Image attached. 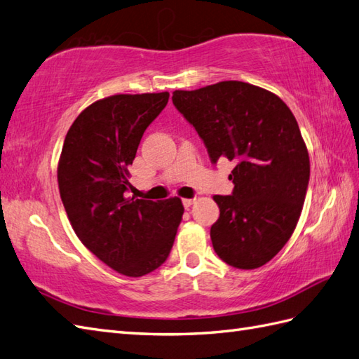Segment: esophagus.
I'll use <instances>...</instances> for the list:
<instances>
[{"label": "esophagus", "instance_id": "34e87169", "mask_svg": "<svg viewBox=\"0 0 359 359\" xmlns=\"http://www.w3.org/2000/svg\"><path fill=\"white\" fill-rule=\"evenodd\" d=\"M182 203H183V206H185V208H189L191 205L194 203V198H182Z\"/></svg>", "mask_w": 359, "mask_h": 359}]
</instances>
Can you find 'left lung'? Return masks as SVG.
<instances>
[{"label": "left lung", "mask_w": 359, "mask_h": 359, "mask_svg": "<svg viewBox=\"0 0 359 359\" xmlns=\"http://www.w3.org/2000/svg\"><path fill=\"white\" fill-rule=\"evenodd\" d=\"M172 104L212 163L236 162L232 194L214 196L220 208L211 226L215 254L232 268H260L292 236L309 185V154L295 116L271 91L240 81L176 90Z\"/></svg>", "instance_id": "left-lung-1"}]
</instances>
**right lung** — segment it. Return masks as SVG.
I'll use <instances>...</instances> for the list:
<instances>
[{
    "label": "right lung",
    "instance_id": "right-lung-1",
    "mask_svg": "<svg viewBox=\"0 0 359 359\" xmlns=\"http://www.w3.org/2000/svg\"><path fill=\"white\" fill-rule=\"evenodd\" d=\"M170 93L114 95L87 107L67 133L57 183L67 217L99 260L127 277L165 263L182 222L172 197H128V165L140 139L168 104Z\"/></svg>",
    "mask_w": 359,
    "mask_h": 359
}]
</instances>
